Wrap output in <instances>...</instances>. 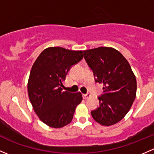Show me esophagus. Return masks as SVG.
<instances>
[{"label":"esophagus","instance_id":"1","mask_svg":"<svg viewBox=\"0 0 154 154\" xmlns=\"http://www.w3.org/2000/svg\"><path fill=\"white\" fill-rule=\"evenodd\" d=\"M91 97V94H82V97L83 99H85V100H86V99H88V97Z\"/></svg>","mask_w":154,"mask_h":154}]
</instances>
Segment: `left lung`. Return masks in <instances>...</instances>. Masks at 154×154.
Instances as JSON below:
<instances>
[{
    "mask_svg": "<svg viewBox=\"0 0 154 154\" xmlns=\"http://www.w3.org/2000/svg\"><path fill=\"white\" fill-rule=\"evenodd\" d=\"M96 82L103 84L100 106L91 112L102 125L117 123L127 114L136 98L137 80L130 64L119 51L111 47L83 51Z\"/></svg>",
    "mask_w": 154,
    "mask_h": 154,
    "instance_id": "8db88e82",
    "label": "left lung"
}]
</instances>
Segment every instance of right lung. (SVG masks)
Masks as SVG:
<instances>
[{
    "label": "right lung",
    "instance_id": "1",
    "mask_svg": "<svg viewBox=\"0 0 154 154\" xmlns=\"http://www.w3.org/2000/svg\"><path fill=\"white\" fill-rule=\"evenodd\" d=\"M82 57V51L49 47L40 53L32 66L29 97L37 115L49 127L60 128L70 123L76 107L82 100L80 92L64 91L62 88L68 72Z\"/></svg>",
    "mask_w": 154,
    "mask_h": 154
}]
</instances>
